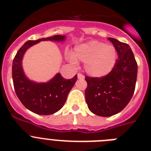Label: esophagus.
Here are the masks:
<instances>
[{
  "mask_svg": "<svg viewBox=\"0 0 151 151\" xmlns=\"http://www.w3.org/2000/svg\"><path fill=\"white\" fill-rule=\"evenodd\" d=\"M78 78H79V79H84L85 76L82 74H81V73H78Z\"/></svg>",
  "mask_w": 151,
  "mask_h": 151,
  "instance_id": "34e87169",
  "label": "esophagus"
}]
</instances>
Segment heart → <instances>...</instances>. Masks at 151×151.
I'll use <instances>...</instances> for the list:
<instances>
[{"label": "heart", "instance_id": "obj_1", "mask_svg": "<svg viewBox=\"0 0 151 151\" xmlns=\"http://www.w3.org/2000/svg\"><path fill=\"white\" fill-rule=\"evenodd\" d=\"M67 59L73 64H77V60L85 63V70L88 75L94 78H102L115 67L118 52L113 45L91 41L77 46L74 54H68Z\"/></svg>", "mask_w": 151, "mask_h": 151}]
</instances>
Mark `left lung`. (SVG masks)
<instances>
[{
	"instance_id": "left-lung-1",
	"label": "left lung",
	"mask_w": 151,
	"mask_h": 151,
	"mask_svg": "<svg viewBox=\"0 0 151 151\" xmlns=\"http://www.w3.org/2000/svg\"><path fill=\"white\" fill-rule=\"evenodd\" d=\"M108 40L118 52L115 67L102 78L85 77L88 107L95 115L104 117L115 115L127 106L134 94L138 73V65L129 45L115 38Z\"/></svg>"
}]
</instances>
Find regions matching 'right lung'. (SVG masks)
Segmentation results:
<instances>
[{
	"mask_svg": "<svg viewBox=\"0 0 151 151\" xmlns=\"http://www.w3.org/2000/svg\"><path fill=\"white\" fill-rule=\"evenodd\" d=\"M65 35L52 36L35 41H28L16 54L13 61L12 74L16 94L25 107L38 115H50L63 106L69 91L77 80V75L66 79L57 73L47 82H36L29 79L24 73L22 59L26 50L42 41L63 42Z\"/></svg>",
	"mask_w": 151,
	"mask_h": 151,
	"instance_id": "right-lung-1",
	"label": "right lung"
}]
</instances>
